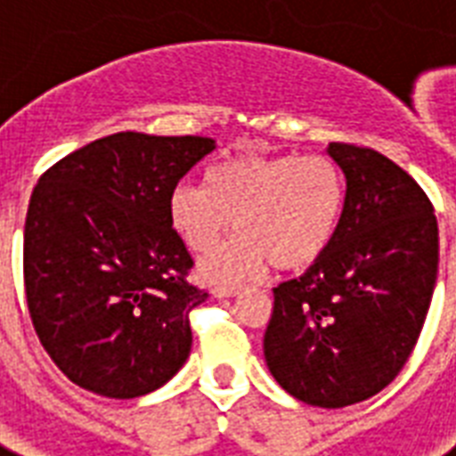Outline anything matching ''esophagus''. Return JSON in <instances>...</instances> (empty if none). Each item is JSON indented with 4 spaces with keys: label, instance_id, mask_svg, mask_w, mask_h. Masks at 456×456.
<instances>
[{
    "label": "esophagus",
    "instance_id": "esophagus-1",
    "mask_svg": "<svg viewBox=\"0 0 456 456\" xmlns=\"http://www.w3.org/2000/svg\"><path fill=\"white\" fill-rule=\"evenodd\" d=\"M239 293H241V286L236 284H224L215 289V296H217V298H232V296H239Z\"/></svg>",
    "mask_w": 456,
    "mask_h": 456
}]
</instances>
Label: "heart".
<instances>
[{"label": "heart", "mask_w": 456, "mask_h": 456, "mask_svg": "<svg viewBox=\"0 0 456 456\" xmlns=\"http://www.w3.org/2000/svg\"><path fill=\"white\" fill-rule=\"evenodd\" d=\"M343 200L346 177L326 153H246L213 165L206 186H175L167 217L193 253L215 248L234 220L239 234L200 263L203 277L229 284L267 260L281 272L319 260L338 229Z\"/></svg>", "instance_id": "heart-1"}]
</instances>
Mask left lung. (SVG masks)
<instances>
[{"mask_svg":"<svg viewBox=\"0 0 456 456\" xmlns=\"http://www.w3.org/2000/svg\"><path fill=\"white\" fill-rule=\"evenodd\" d=\"M346 175L333 241L303 277L274 289L265 360L314 407L376 395L410 360L438 277V220L424 189L383 153L331 142Z\"/></svg>","mask_w":456,"mask_h":456,"instance_id":"left-lung-1","label":"left lung"}]
</instances>
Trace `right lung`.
Listing matches in <instances>:
<instances>
[{
  "mask_svg": "<svg viewBox=\"0 0 456 456\" xmlns=\"http://www.w3.org/2000/svg\"><path fill=\"white\" fill-rule=\"evenodd\" d=\"M210 137L118 132L39 177L23 234L25 300L39 343L80 388L130 400L170 381L191 353L189 250L167 217Z\"/></svg>",
  "mask_w": 456,
  "mask_h": 456,
  "instance_id": "1",
  "label": "right lung"
}]
</instances>
